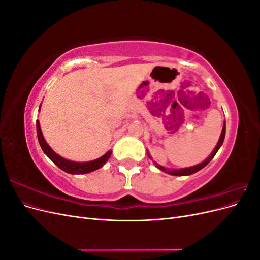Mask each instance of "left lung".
Masks as SVG:
<instances>
[{
	"instance_id": "1",
	"label": "left lung",
	"mask_w": 260,
	"mask_h": 260,
	"mask_svg": "<svg viewBox=\"0 0 260 260\" xmlns=\"http://www.w3.org/2000/svg\"><path fill=\"white\" fill-rule=\"evenodd\" d=\"M224 136H225V122L223 124V128H222V131H221V136H220V138H219L217 146L214 148V151H212V153L210 154V156L208 157V158L206 160H204L203 162L199 164V165H195V166L187 167V168H182V169L170 170V169H166L165 167L160 166V165L155 162L156 164V167L158 168V169H160V170H162V171H165V172H167V174H169V175H172V176H190V175H193V174H195V172H198L199 170L203 169L212 158H214L216 153L218 152V149L220 148V146H221L222 143H223ZM148 157H149V158H151V156H149V155H148Z\"/></svg>"
}]
</instances>
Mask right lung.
Masks as SVG:
<instances>
[{
  "mask_svg": "<svg viewBox=\"0 0 260 260\" xmlns=\"http://www.w3.org/2000/svg\"><path fill=\"white\" fill-rule=\"evenodd\" d=\"M41 107V105H40ZM40 111V108H39ZM37 135H38V140L39 143H40V146L42 148V151L44 154L49 157V158L56 165L58 168H60L62 171L68 172V174L72 175H81V174H88V172H92L94 170H96L101 168L103 165L108 160L109 157L112 155V151H108L105 155H103L100 158L95 160H91V161H85V162H76L62 158L61 156L57 155L55 153L53 149L49 146V144L46 143V141L44 140L41 128H40V123H39V120H37Z\"/></svg>",
  "mask_w": 260,
  "mask_h": 260,
  "instance_id": "1",
  "label": "right lung"
}]
</instances>
